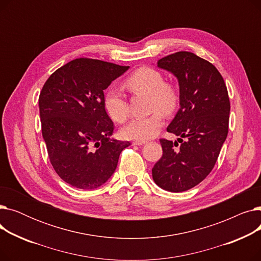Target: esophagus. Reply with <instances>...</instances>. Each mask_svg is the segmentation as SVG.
Masks as SVG:
<instances>
[{
    "label": "esophagus",
    "instance_id": "obj_1",
    "mask_svg": "<svg viewBox=\"0 0 261 261\" xmlns=\"http://www.w3.org/2000/svg\"><path fill=\"white\" fill-rule=\"evenodd\" d=\"M147 142L145 141H134L132 144L135 145V146H142V145H145Z\"/></svg>",
    "mask_w": 261,
    "mask_h": 261
}]
</instances>
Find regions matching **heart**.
Masks as SVG:
<instances>
[{
	"mask_svg": "<svg viewBox=\"0 0 261 261\" xmlns=\"http://www.w3.org/2000/svg\"><path fill=\"white\" fill-rule=\"evenodd\" d=\"M127 88L135 94L150 96V110L155 111L148 117L132 119L121 129V135L128 140L148 141L154 138L163 126L164 114H171L179 102L176 89L166 84L161 72L152 67H141L126 80ZM108 115L116 122H123L129 116L128 102L117 89H110L103 100Z\"/></svg>",
	"mask_w": 261,
	"mask_h": 261,
	"instance_id": "heart-1",
	"label": "heart"
}]
</instances>
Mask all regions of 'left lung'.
Masks as SVG:
<instances>
[{"label":"left lung","mask_w":261,"mask_h":261,"mask_svg":"<svg viewBox=\"0 0 261 261\" xmlns=\"http://www.w3.org/2000/svg\"><path fill=\"white\" fill-rule=\"evenodd\" d=\"M158 67L179 82L180 109L167 127L179 139L160 140L163 155L152 177L161 188L181 193L202 182L215 166L228 132V93L217 68L194 53L171 54Z\"/></svg>","instance_id":"8db88e82"}]
</instances>
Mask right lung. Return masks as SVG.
Returning a JSON list of instances; mask_svg holds the SVG:
<instances>
[{
	"label": "right lung",
	"mask_w": 261,
	"mask_h": 261,
	"mask_svg": "<svg viewBox=\"0 0 261 261\" xmlns=\"http://www.w3.org/2000/svg\"><path fill=\"white\" fill-rule=\"evenodd\" d=\"M129 66L79 58L55 71L39 96L42 136L51 165L79 189H95L114 173L129 142L111 139L103 91Z\"/></svg>",
	"instance_id": "right-lung-1"
}]
</instances>
